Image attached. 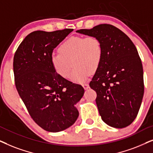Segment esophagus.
Returning <instances> with one entry per match:
<instances>
[{
	"instance_id": "obj_1",
	"label": "esophagus",
	"mask_w": 153,
	"mask_h": 153,
	"mask_svg": "<svg viewBox=\"0 0 153 153\" xmlns=\"http://www.w3.org/2000/svg\"><path fill=\"white\" fill-rule=\"evenodd\" d=\"M82 87H84V89L86 90V89H88L89 88V84L88 83H84V84L82 85Z\"/></svg>"
}]
</instances>
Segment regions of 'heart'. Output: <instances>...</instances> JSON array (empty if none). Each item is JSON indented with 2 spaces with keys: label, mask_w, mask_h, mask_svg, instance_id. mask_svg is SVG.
Returning <instances> with one entry per match:
<instances>
[{
  "label": "heart",
  "mask_w": 153,
  "mask_h": 153,
  "mask_svg": "<svg viewBox=\"0 0 153 153\" xmlns=\"http://www.w3.org/2000/svg\"><path fill=\"white\" fill-rule=\"evenodd\" d=\"M59 53L51 56V64L59 75L68 78L72 64L74 66L70 79L74 82H83L91 73L100 66L103 58V48L95 36L71 37L59 48Z\"/></svg>",
  "instance_id": "b5f03b06"
}]
</instances>
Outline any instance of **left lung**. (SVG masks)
I'll return each instance as SVG.
<instances>
[{"label": "left lung", "mask_w": 153, "mask_h": 153, "mask_svg": "<svg viewBox=\"0 0 153 153\" xmlns=\"http://www.w3.org/2000/svg\"><path fill=\"white\" fill-rule=\"evenodd\" d=\"M76 32L95 36L102 45V61L89 82L97 92L101 119L111 127H127L138 115L144 93L143 66L135 45L125 33L111 24Z\"/></svg>", "instance_id": "1"}]
</instances>
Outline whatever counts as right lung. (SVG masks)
Masks as SVG:
<instances>
[{
  "instance_id": "obj_1",
  "label": "right lung",
  "mask_w": 153,
  "mask_h": 153,
  "mask_svg": "<svg viewBox=\"0 0 153 153\" xmlns=\"http://www.w3.org/2000/svg\"><path fill=\"white\" fill-rule=\"evenodd\" d=\"M73 29L36 30L24 38L13 62L16 88L30 117L42 129L59 132L72 126L84 88L61 77L51 64L54 49Z\"/></svg>"
}]
</instances>
